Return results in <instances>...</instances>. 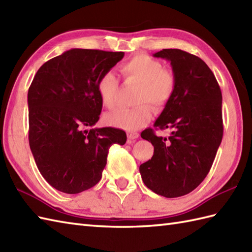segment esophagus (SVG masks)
I'll return each mask as SVG.
<instances>
[{"label":"esophagus","instance_id":"obj_1","mask_svg":"<svg viewBox=\"0 0 252 252\" xmlns=\"http://www.w3.org/2000/svg\"><path fill=\"white\" fill-rule=\"evenodd\" d=\"M138 136H140V134H138V133H136V132H129V133H127V140H129V142L136 140Z\"/></svg>","mask_w":252,"mask_h":252}]
</instances>
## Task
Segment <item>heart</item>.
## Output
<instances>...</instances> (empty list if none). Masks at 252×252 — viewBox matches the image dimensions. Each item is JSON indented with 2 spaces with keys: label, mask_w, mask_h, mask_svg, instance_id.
<instances>
[{
  "label": "heart",
  "mask_w": 252,
  "mask_h": 252,
  "mask_svg": "<svg viewBox=\"0 0 252 252\" xmlns=\"http://www.w3.org/2000/svg\"><path fill=\"white\" fill-rule=\"evenodd\" d=\"M120 70L126 80L141 83L136 96V103L141 105L111 111L105 116V121L123 130L136 131L152 118L151 108L144 103H149L155 109L163 108L175 91V77L170 70L163 69L161 62L145 54L132 57L123 63ZM97 92L106 108H115L119 92V79L115 72L107 71L99 78Z\"/></svg>",
  "instance_id": "1"
}]
</instances>
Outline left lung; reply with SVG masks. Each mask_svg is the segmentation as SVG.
Segmentation results:
<instances>
[{
	"mask_svg": "<svg viewBox=\"0 0 252 252\" xmlns=\"http://www.w3.org/2000/svg\"><path fill=\"white\" fill-rule=\"evenodd\" d=\"M170 62L175 91L155 121L156 129L171 130L157 136L153 129L142 138L154 146L152 159L140 165L149 189L167 198L181 197L205 180L223 136L222 93L207 63L189 53L165 49L154 54Z\"/></svg>",
	"mask_w": 252,
	"mask_h": 252,
	"instance_id": "1",
	"label": "left lung"
}]
</instances>
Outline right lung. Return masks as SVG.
<instances>
[{"instance_id": "1", "label": "right lung", "mask_w": 252, "mask_h": 252, "mask_svg": "<svg viewBox=\"0 0 252 252\" xmlns=\"http://www.w3.org/2000/svg\"><path fill=\"white\" fill-rule=\"evenodd\" d=\"M123 52L71 49L40 67L28 91L29 144L47 183L79 194L101 179L112 144L126 142L125 131L93 126L99 119V78Z\"/></svg>"}]
</instances>
